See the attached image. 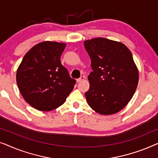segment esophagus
<instances>
[{"label":"esophagus","mask_w":158,"mask_h":158,"mask_svg":"<svg viewBox=\"0 0 158 158\" xmlns=\"http://www.w3.org/2000/svg\"><path fill=\"white\" fill-rule=\"evenodd\" d=\"M85 79V76H81V77H80V78H78V79H77V83H80V82H82L83 81H84V80Z\"/></svg>","instance_id":"1"}]
</instances>
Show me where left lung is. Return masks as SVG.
<instances>
[{
  "mask_svg": "<svg viewBox=\"0 0 158 158\" xmlns=\"http://www.w3.org/2000/svg\"><path fill=\"white\" fill-rule=\"evenodd\" d=\"M84 46L93 70L88 77L86 101L102 115L117 113L130 101L139 82L132 55L123 43L102 37L85 40Z\"/></svg>",
  "mask_w": 158,
  "mask_h": 158,
  "instance_id": "left-lung-1",
  "label": "left lung"
}]
</instances>
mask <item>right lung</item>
I'll return each mask as SVG.
<instances>
[{
    "label": "right lung",
    "mask_w": 158,
    "mask_h": 158,
    "mask_svg": "<svg viewBox=\"0 0 158 158\" xmlns=\"http://www.w3.org/2000/svg\"><path fill=\"white\" fill-rule=\"evenodd\" d=\"M65 43L45 41L34 46L16 71V82L24 100L34 109L49 111L63 104L75 80L62 65Z\"/></svg>",
    "instance_id": "obj_1"
}]
</instances>
